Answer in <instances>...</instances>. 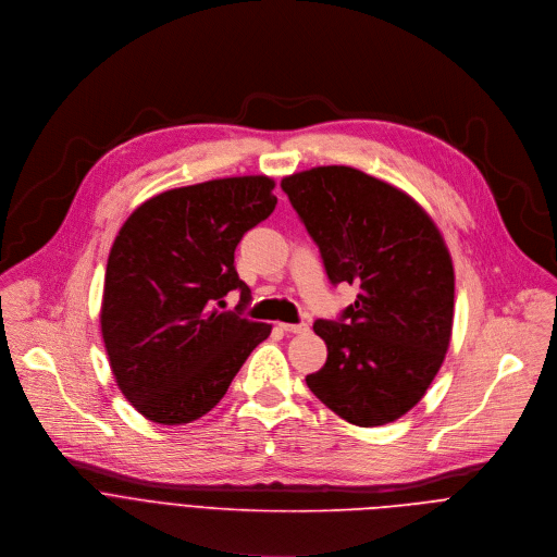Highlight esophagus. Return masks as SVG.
I'll list each match as a JSON object with an SVG mask.
<instances>
[{"mask_svg":"<svg viewBox=\"0 0 557 557\" xmlns=\"http://www.w3.org/2000/svg\"><path fill=\"white\" fill-rule=\"evenodd\" d=\"M285 333H305V331H309V324L307 322H296V324H292V322H281L278 324Z\"/></svg>","mask_w":557,"mask_h":557,"instance_id":"esophagus-1","label":"esophagus"}]
</instances>
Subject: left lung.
Listing matches in <instances>:
<instances>
[{"instance_id":"1","label":"left lung","mask_w":557,"mask_h":557,"mask_svg":"<svg viewBox=\"0 0 557 557\" xmlns=\"http://www.w3.org/2000/svg\"><path fill=\"white\" fill-rule=\"evenodd\" d=\"M333 285H356L341 320H315L326 362L305 377L345 421L384 425L428 391L448 354L455 268L432 216L404 190L351 166L283 177Z\"/></svg>"}]
</instances>
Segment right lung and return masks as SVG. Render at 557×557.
Wrapping results in <instances>:
<instances>
[{
  "instance_id": "add662e5",
  "label": "right lung",
  "mask_w": 557,
  "mask_h": 557,
  "mask_svg": "<svg viewBox=\"0 0 557 557\" xmlns=\"http://www.w3.org/2000/svg\"><path fill=\"white\" fill-rule=\"evenodd\" d=\"M274 180L244 175L164 190L116 235L104 272L100 331L132 406L162 425L190 423L226 395L272 324L219 311L250 287L235 270L242 237L276 206Z\"/></svg>"
}]
</instances>
